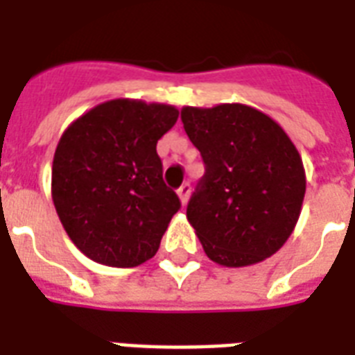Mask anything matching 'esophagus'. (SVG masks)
Wrapping results in <instances>:
<instances>
[{"label":"esophagus","mask_w":355,"mask_h":355,"mask_svg":"<svg viewBox=\"0 0 355 355\" xmlns=\"http://www.w3.org/2000/svg\"><path fill=\"white\" fill-rule=\"evenodd\" d=\"M177 193H178V199H180V202H182V206H184L189 199V193H191V186H189L188 182L182 184V186L177 189Z\"/></svg>","instance_id":"34e87169"}]
</instances>
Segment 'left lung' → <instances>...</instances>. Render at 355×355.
<instances>
[{"mask_svg": "<svg viewBox=\"0 0 355 355\" xmlns=\"http://www.w3.org/2000/svg\"><path fill=\"white\" fill-rule=\"evenodd\" d=\"M184 130L206 173L188 202L206 256L225 267L263 261L297 227L306 171L286 130L241 103L184 107Z\"/></svg>", "mask_w": 355, "mask_h": 355, "instance_id": "8db88e82", "label": "left lung"}]
</instances>
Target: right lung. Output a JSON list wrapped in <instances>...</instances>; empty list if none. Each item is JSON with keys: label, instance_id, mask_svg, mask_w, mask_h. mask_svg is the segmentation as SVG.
<instances>
[{"label": "right lung", "instance_id": "1", "mask_svg": "<svg viewBox=\"0 0 355 355\" xmlns=\"http://www.w3.org/2000/svg\"><path fill=\"white\" fill-rule=\"evenodd\" d=\"M171 105L101 103L75 119L55 150L51 197L75 247L97 263L150 259L180 208L164 184L156 144L177 123Z\"/></svg>", "mask_w": 355, "mask_h": 355}]
</instances>
